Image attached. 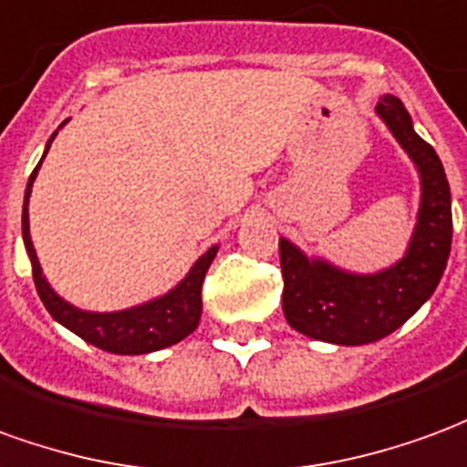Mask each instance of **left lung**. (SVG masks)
I'll return each instance as SVG.
<instances>
[{
  "label": "left lung",
  "mask_w": 467,
  "mask_h": 467,
  "mask_svg": "<svg viewBox=\"0 0 467 467\" xmlns=\"http://www.w3.org/2000/svg\"><path fill=\"white\" fill-rule=\"evenodd\" d=\"M375 112L420 175L418 221L405 256L375 274H355L279 239L284 317L292 329L329 345H369L395 332L432 296L451 256V186L438 153L415 133L400 98L385 95Z\"/></svg>",
  "instance_id": "8db88e82"
}]
</instances>
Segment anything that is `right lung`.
Returning a JSON list of instances; mask_svg holds the SVG:
<instances>
[{
	"label": "right lung",
	"mask_w": 467,
	"mask_h": 467,
	"mask_svg": "<svg viewBox=\"0 0 467 467\" xmlns=\"http://www.w3.org/2000/svg\"><path fill=\"white\" fill-rule=\"evenodd\" d=\"M57 130L47 140L45 155H47ZM45 155H42V161H45ZM42 161L29 175L27 191H25L22 239H25V249H27L29 261H32V276H35L39 299L47 306L52 319L62 327H67L69 332L78 334L88 345H95L98 349H105L112 355H148V352H158L165 347L178 345L181 339H186L188 334L196 332L198 322H201V309H203L201 286H203L211 261L216 259L218 246H211L203 256H198L191 271L175 284L171 292H165L163 296H155L150 302L130 306V309H120V312H88V309L65 302L49 286L47 276L42 274V266H39L37 251L32 246V236H29V196H32V183L37 178Z\"/></svg>",
	"instance_id": "1"
}]
</instances>
